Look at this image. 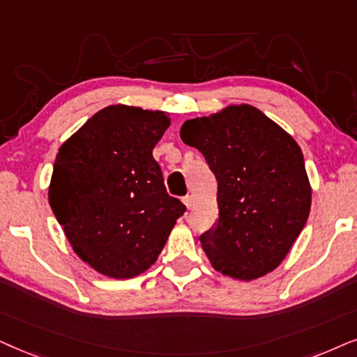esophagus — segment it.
Segmentation results:
<instances>
[{
	"label": "esophagus",
	"instance_id": "1",
	"mask_svg": "<svg viewBox=\"0 0 357 357\" xmlns=\"http://www.w3.org/2000/svg\"><path fill=\"white\" fill-rule=\"evenodd\" d=\"M183 202H184V206H186L188 208H192V206H194V201H192V197L191 196H186L183 199Z\"/></svg>",
	"mask_w": 357,
	"mask_h": 357
}]
</instances>
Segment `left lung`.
Segmentation results:
<instances>
[{"mask_svg": "<svg viewBox=\"0 0 357 357\" xmlns=\"http://www.w3.org/2000/svg\"><path fill=\"white\" fill-rule=\"evenodd\" d=\"M179 135L217 179V223L201 235L213 269L240 281L274 271L310 213L301 146L250 104L186 121Z\"/></svg>", "mask_w": 357, "mask_h": 357, "instance_id": "1", "label": "left lung"}]
</instances>
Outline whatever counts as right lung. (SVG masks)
Instances as JSON below:
<instances>
[{
  "instance_id": "add662e5",
  "label": "right lung",
  "mask_w": 357,
  "mask_h": 357,
  "mask_svg": "<svg viewBox=\"0 0 357 357\" xmlns=\"http://www.w3.org/2000/svg\"><path fill=\"white\" fill-rule=\"evenodd\" d=\"M163 111L107 106L60 146L49 202L73 251L107 278H135L155 263L186 212L166 192L153 149Z\"/></svg>"
}]
</instances>
